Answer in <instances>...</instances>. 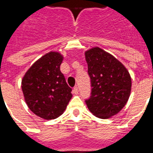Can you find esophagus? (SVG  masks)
I'll return each mask as SVG.
<instances>
[{
    "label": "esophagus",
    "instance_id": "esophagus-1",
    "mask_svg": "<svg viewBox=\"0 0 153 153\" xmlns=\"http://www.w3.org/2000/svg\"><path fill=\"white\" fill-rule=\"evenodd\" d=\"M73 93H74V94H78V93H79V88H78V87L75 86L74 88H73Z\"/></svg>",
    "mask_w": 153,
    "mask_h": 153
}]
</instances>
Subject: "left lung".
I'll return each mask as SVG.
<instances>
[{"label":"left lung","instance_id":"obj_1","mask_svg":"<svg viewBox=\"0 0 153 153\" xmlns=\"http://www.w3.org/2000/svg\"><path fill=\"white\" fill-rule=\"evenodd\" d=\"M92 92L85 100L88 108L101 119L116 115L128 102L131 78L117 59L99 47L85 52Z\"/></svg>","mask_w":153,"mask_h":153}]
</instances>
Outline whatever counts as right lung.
Wrapping results in <instances>:
<instances>
[{"mask_svg": "<svg viewBox=\"0 0 153 153\" xmlns=\"http://www.w3.org/2000/svg\"><path fill=\"white\" fill-rule=\"evenodd\" d=\"M63 57L50 52L36 61L22 80V90L28 108L45 120L62 115L72 97L60 66Z\"/></svg>", "mask_w": 153, "mask_h": 153, "instance_id": "obj_1", "label": "right lung"}]
</instances>
